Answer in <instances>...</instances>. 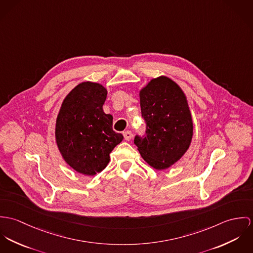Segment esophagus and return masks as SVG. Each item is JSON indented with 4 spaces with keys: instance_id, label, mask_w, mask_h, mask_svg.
I'll use <instances>...</instances> for the list:
<instances>
[{
    "instance_id": "34e87169",
    "label": "esophagus",
    "mask_w": 253,
    "mask_h": 253,
    "mask_svg": "<svg viewBox=\"0 0 253 253\" xmlns=\"http://www.w3.org/2000/svg\"><path fill=\"white\" fill-rule=\"evenodd\" d=\"M123 136H124V139L126 140H130L132 139V133L131 131H125L123 133Z\"/></svg>"
}]
</instances>
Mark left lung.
<instances>
[{"label": "left lung", "instance_id": "1", "mask_svg": "<svg viewBox=\"0 0 253 253\" xmlns=\"http://www.w3.org/2000/svg\"><path fill=\"white\" fill-rule=\"evenodd\" d=\"M140 103L146 131L134 142L147 164L168 169L183 156L192 140L193 121L186 96L173 81L162 76L140 90Z\"/></svg>", "mask_w": 253, "mask_h": 253}]
</instances>
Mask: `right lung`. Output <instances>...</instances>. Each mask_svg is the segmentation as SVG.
<instances>
[{"instance_id": "1", "label": "right lung", "mask_w": 253, "mask_h": 253, "mask_svg": "<svg viewBox=\"0 0 253 253\" xmlns=\"http://www.w3.org/2000/svg\"><path fill=\"white\" fill-rule=\"evenodd\" d=\"M107 94L100 84L82 83L66 96L57 116L59 151L69 166L85 175L106 168L110 153L123 140L113 130V115L103 111Z\"/></svg>"}]
</instances>
